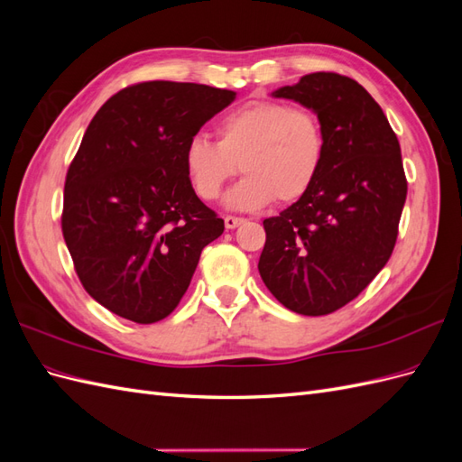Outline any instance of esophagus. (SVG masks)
Listing matches in <instances>:
<instances>
[{"mask_svg":"<svg viewBox=\"0 0 462 462\" xmlns=\"http://www.w3.org/2000/svg\"><path fill=\"white\" fill-rule=\"evenodd\" d=\"M223 221H226V227L227 229H235V227H239L241 223H245L246 219L245 217H236V216H226V217H223Z\"/></svg>","mask_w":462,"mask_h":462,"instance_id":"esophagus-1","label":"esophagus"}]
</instances>
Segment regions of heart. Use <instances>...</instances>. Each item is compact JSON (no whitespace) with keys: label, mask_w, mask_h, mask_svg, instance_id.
Wrapping results in <instances>:
<instances>
[{"label":"heart","mask_w":462,"mask_h":462,"mask_svg":"<svg viewBox=\"0 0 462 462\" xmlns=\"http://www.w3.org/2000/svg\"><path fill=\"white\" fill-rule=\"evenodd\" d=\"M217 143L192 136L183 162L202 200H216L229 180L246 175L227 197L236 209H256L275 200L287 206L306 197L326 160V133L309 107L253 100L217 121Z\"/></svg>","instance_id":"1"}]
</instances>
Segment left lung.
<instances>
[{
	"label": "left lung",
	"instance_id": "left-lung-1",
	"mask_svg": "<svg viewBox=\"0 0 462 462\" xmlns=\"http://www.w3.org/2000/svg\"><path fill=\"white\" fill-rule=\"evenodd\" d=\"M275 96L316 111L326 160L306 197L263 219L258 270L285 309L326 316L356 299L393 253L407 200L401 146L355 79L310 73Z\"/></svg>",
	"mask_w": 462,
	"mask_h": 462
}]
</instances>
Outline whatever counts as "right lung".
I'll list each match as a JSON object with an SVG mask.
<instances>
[{"mask_svg": "<svg viewBox=\"0 0 462 462\" xmlns=\"http://www.w3.org/2000/svg\"><path fill=\"white\" fill-rule=\"evenodd\" d=\"M235 92L146 80L97 109L69 165L61 231L104 309L136 324L170 316L206 245L226 229L192 189L183 152Z\"/></svg>", "mask_w": 462, "mask_h": 462, "instance_id": "right-lung-1", "label": "right lung"}]
</instances>
